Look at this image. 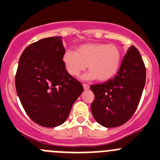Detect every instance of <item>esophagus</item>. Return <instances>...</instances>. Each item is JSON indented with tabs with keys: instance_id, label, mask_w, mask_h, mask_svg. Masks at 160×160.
<instances>
[{
	"instance_id": "obj_1",
	"label": "esophagus",
	"mask_w": 160,
	"mask_h": 160,
	"mask_svg": "<svg viewBox=\"0 0 160 160\" xmlns=\"http://www.w3.org/2000/svg\"><path fill=\"white\" fill-rule=\"evenodd\" d=\"M83 88H84V89H89V86L87 84H83Z\"/></svg>"
}]
</instances>
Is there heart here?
<instances>
[{"mask_svg": "<svg viewBox=\"0 0 160 160\" xmlns=\"http://www.w3.org/2000/svg\"><path fill=\"white\" fill-rule=\"evenodd\" d=\"M122 50L115 44L86 43L79 45L76 52L68 49L63 55L67 71L72 76H78L88 65L90 71L83 78H97L106 82L118 73L122 63Z\"/></svg>", "mask_w": 160, "mask_h": 160, "instance_id": "b5f03b06", "label": "heart"}]
</instances>
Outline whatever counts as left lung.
<instances>
[{
	"label": "left lung",
	"instance_id": "obj_1",
	"mask_svg": "<svg viewBox=\"0 0 160 160\" xmlns=\"http://www.w3.org/2000/svg\"><path fill=\"white\" fill-rule=\"evenodd\" d=\"M145 79L144 61L138 48L132 45L113 78L90 86L95 96L91 112L96 121L108 128L127 122L139 104Z\"/></svg>",
	"mask_w": 160,
	"mask_h": 160
}]
</instances>
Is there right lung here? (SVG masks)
<instances>
[{"label":"right lung","instance_id":"add662e5","mask_svg":"<svg viewBox=\"0 0 160 160\" xmlns=\"http://www.w3.org/2000/svg\"><path fill=\"white\" fill-rule=\"evenodd\" d=\"M64 52L62 37H51L30 44L19 58L16 92L28 116L42 127L63 124L83 91L65 68Z\"/></svg>","mask_w":160,"mask_h":160}]
</instances>
